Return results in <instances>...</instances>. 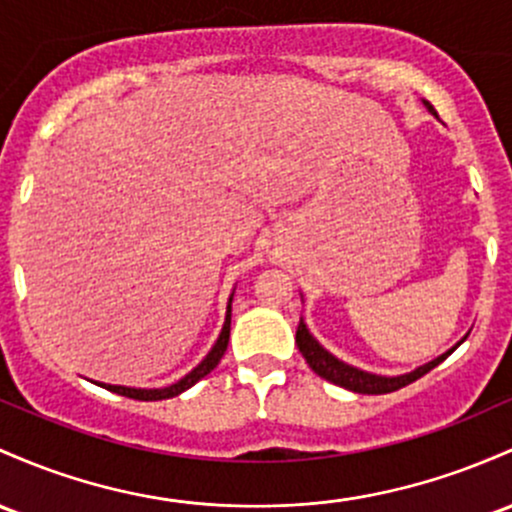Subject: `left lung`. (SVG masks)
Returning a JSON list of instances; mask_svg holds the SVG:
<instances>
[{
    "label": "left lung",
    "instance_id": "left-lung-1",
    "mask_svg": "<svg viewBox=\"0 0 512 512\" xmlns=\"http://www.w3.org/2000/svg\"><path fill=\"white\" fill-rule=\"evenodd\" d=\"M425 104H428V109L435 114V109L430 106V101H425ZM296 345H299V352L308 362V367H311L318 376L328 379L330 384H338V386H342V389L355 391V393H391V391L403 389V386L413 384L415 379H420V376L428 374L430 369H435L437 364L445 362V359L452 355L454 350H457L459 342L452 347V350L445 352V355H440L437 359H432V362L415 369V372L403 374V376H376V374L362 372V369L340 362L338 357H333L328 350H323V347L318 345L316 338H313V335L308 333L306 325H303V320L299 323V328H296Z\"/></svg>",
    "mask_w": 512,
    "mask_h": 512
}]
</instances>
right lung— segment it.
<instances>
[{
  "label": "right lung",
  "instance_id": "add662e5",
  "mask_svg": "<svg viewBox=\"0 0 512 512\" xmlns=\"http://www.w3.org/2000/svg\"><path fill=\"white\" fill-rule=\"evenodd\" d=\"M228 338H230V306H228V313H226V323H223V330H221V335H218L213 350L209 352V355H206L204 362H201L199 367L194 369V372H189L187 376H184V379H179L177 384L167 386V389H126V386H106V384H99V386H104V389H109L114 393H121V396H126V398H136V401H162V398L179 396V393L187 391L189 386H194L196 381L204 379V376L209 374L218 362H221V357L226 355Z\"/></svg>",
  "mask_w": 512,
  "mask_h": 512
}]
</instances>
